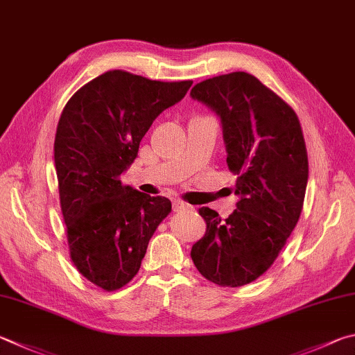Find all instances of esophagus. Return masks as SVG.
Masks as SVG:
<instances>
[{
  "instance_id": "34e87169",
  "label": "esophagus",
  "mask_w": 355,
  "mask_h": 355,
  "mask_svg": "<svg viewBox=\"0 0 355 355\" xmlns=\"http://www.w3.org/2000/svg\"><path fill=\"white\" fill-rule=\"evenodd\" d=\"M172 208H173V211L175 212H184V211H194V208H192L191 205H188V203H184L183 200H178V198H175L172 202Z\"/></svg>"
}]
</instances>
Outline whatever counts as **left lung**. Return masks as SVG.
Instances as JSON below:
<instances>
[{
	"label": "left lung",
	"mask_w": 355,
	"mask_h": 355,
	"mask_svg": "<svg viewBox=\"0 0 355 355\" xmlns=\"http://www.w3.org/2000/svg\"><path fill=\"white\" fill-rule=\"evenodd\" d=\"M191 96L220 118L239 196L225 220L198 209L206 233L191 257L208 281L241 287L273 266L298 223L309 178L304 137L293 108L243 71L200 82Z\"/></svg>",
	"instance_id": "8db88e82"
}]
</instances>
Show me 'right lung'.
Listing matches in <instances>:
<instances>
[{
    "label": "right lung",
    "mask_w": 355,
    "mask_h": 355,
    "mask_svg": "<svg viewBox=\"0 0 355 355\" xmlns=\"http://www.w3.org/2000/svg\"><path fill=\"white\" fill-rule=\"evenodd\" d=\"M192 80L159 82L107 71L73 94L54 141L60 208L71 261L94 286L113 292L133 279L171 200L124 186L122 172L166 108Z\"/></svg>",
    "instance_id": "obj_1"
}]
</instances>
